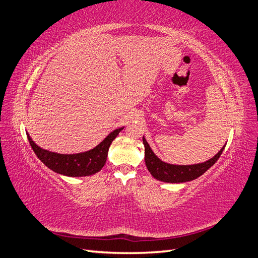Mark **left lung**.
I'll return each mask as SVG.
<instances>
[{"mask_svg":"<svg viewBox=\"0 0 258 258\" xmlns=\"http://www.w3.org/2000/svg\"><path fill=\"white\" fill-rule=\"evenodd\" d=\"M142 142L145 145V162L147 169L154 179L165 183H183L198 179L199 176H201L205 171H208L219 160L226 146L224 145V147H222L221 150L213 158L209 159L208 161L197 164L181 165L171 164L162 161L152 151V149L149 146L145 137H142Z\"/></svg>","mask_w":258,"mask_h":258,"instance_id":"obj_1","label":"left lung"}]
</instances>
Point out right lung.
<instances>
[{
	"instance_id": "obj_1",
	"label": "right lung",
	"mask_w": 258,
	"mask_h": 258,
	"mask_svg": "<svg viewBox=\"0 0 258 258\" xmlns=\"http://www.w3.org/2000/svg\"><path fill=\"white\" fill-rule=\"evenodd\" d=\"M122 129L123 127L114 129L91 150L74 154H61L45 150L32 140L30 135H26L33 151L48 169L61 175L77 177L93 175L104 168L111 142Z\"/></svg>"
}]
</instances>
